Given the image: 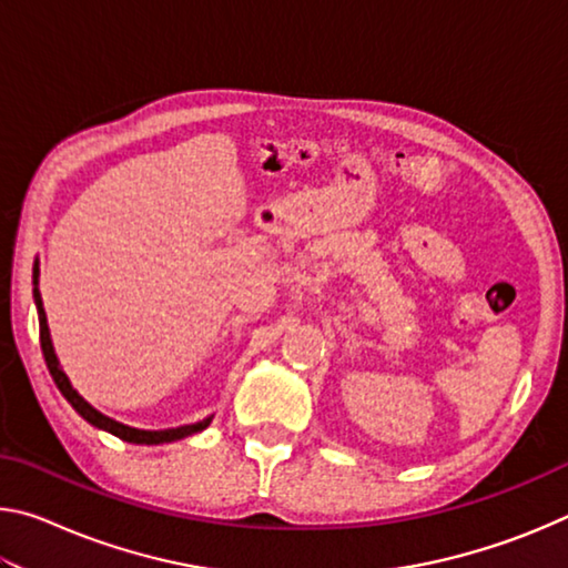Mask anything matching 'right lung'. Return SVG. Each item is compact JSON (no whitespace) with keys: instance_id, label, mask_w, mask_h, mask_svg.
Masks as SVG:
<instances>
[{"instance_id":"right-lung-1","label":"right lung","mask_w":568,"mask_h":568,"mask_svg":"<svg viewBox=\"0 0 568 568\" xmlns=\"http://www.w3.org/2000/svg\"><path fill=\"white\" fill-rule=\"evenodd\" d=\"M37 271L34 265V285H37ZM34 303H37V313H40V343H42V353H44V361H47V368H50V376L54 378L57 388H60L62 396L72 403V408L80 413V416L92 423V426L110 430L112 436H118L122 440H128V444H170V440H178V438H185L197 434V430H203L210 426V418L200 420V423H192V426H180V428H168V430H140V428H130V426H122V423L112 420L108 416H102L100 410H94L88 400H84L80 393L72 388L70 378L64 376V371L60 368V363H57V355L52 348V341H50V328H47V315H44V307H42V297L40 291L34 287Z\"/></svg>"}]
</instances>
